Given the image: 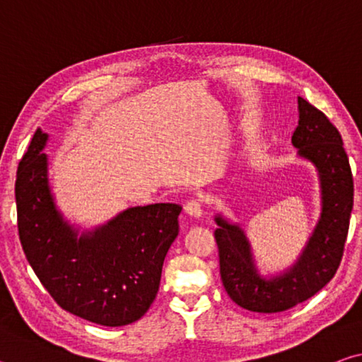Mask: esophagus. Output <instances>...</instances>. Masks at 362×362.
<instances>
[{
  "mask_svg": "<svg viewBox=\"0 0 362 362\" xmlns=\"http://www.w3.org/2000/svg\"><path fill=\"white\" fill-rule=\"evenodd\" d=\"M183 209H185V214H188L189 217L199 218L201 216H203V201H201V199H189Z\"/></svg>",
  "mask_w": 362,
  "mask_h": 362,
  "instance_id": "34e87169",
  "label": "esophagus"
}]
</instances>
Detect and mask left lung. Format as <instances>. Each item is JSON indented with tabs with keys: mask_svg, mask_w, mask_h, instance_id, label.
Segmentation results:
<instances>
[{
	"mask_svg": "<svg viewBox=\"0 0 362 362\" xmlns=\"http://www.w3.org/2000/svg\"><path fill=\"white\" fill-rule=\"evenodd\" d=\"M297 155L315 164L321 187V217L292 267L263 278L246 233L216 216L220 276L233 302L257 313H279L305 302L334 278L345 247L353 209V175L337 127L298 97V126L292 134Z\"/></svg>",
	"mask_w": 362,
	"mask_h": 362,
	"instance_id": "1",
	"label": "left lung"
}]
</instances>
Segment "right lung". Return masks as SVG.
Here are the masks:
<instances>
[{
  "instance_id": "obj_1",
  "label": "right lung",
  "mask_w": 362,
  "mask_h": 362,
  "mask_svg": "<svg viewBox=\"0 0 362 362\" xmlns=\"http://www.w3.org/2000/svg\"><path fill=\"white\" fill-rule=\"evenodd\" d=\"M47 139L36 131L17 169V226L28 263L69 313L108 327L140 320L158 293L182 207H129L78 236L54 203L42 153Z\"/></svg>"
}]
</instances>
